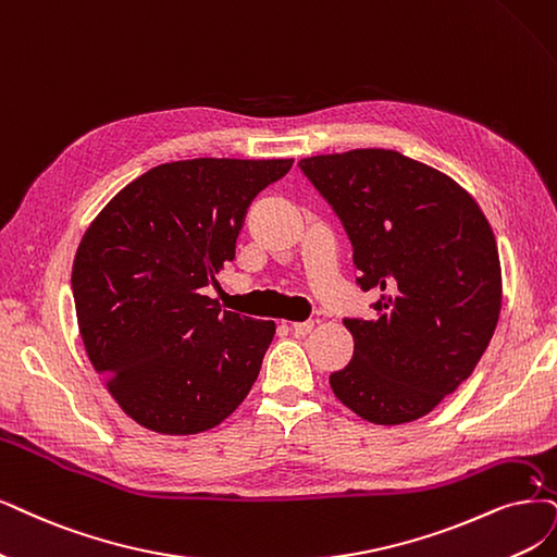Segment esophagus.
I'll return each instance as SVG.
<instances>
[{"mask_svg":"<svg viewBox=\"0 0 557 557\" xmlns=\"http://www.w3.org/2000/svg\"><path fill=\"white\" fill-rule=\"evenodd\" d=\"M292 331H294V335H298V337L310 335V333L314 331V321H294V323H292Z\"/></svg>","mask_w":557,"mask_h":557,"instance_id":"34e87169","label":"esophagus"}]
</instances>
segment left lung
<instances>
[{
    "label": "left lung",
    "mask_w": 557,
    "mask_h": 557,
    "mask_svg": "<svg viewBox=\"0 0 557 557\" xmlns=\"http://www.w3.org/2000/svg\"><path fill=\"white\" fill-rule=\"evenodd\" d=\"M354 243L374 319H344L354 358L335 397L374 424L413 422L463 383L496 331L503 271L480 203L447 174L389 149L300 160Z\"/></svg>",
    "instance_id": "1"
}]
</instances>
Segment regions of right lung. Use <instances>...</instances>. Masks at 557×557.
I'll return each mask as SVG.
<instances>
[{"instance_id":"obj_1","label":"right lung","mask_w":557,"mask_h":557,"mask_svg":"<svg viewBox=\"0 0 557 557\" xmlns=\"http://www.w3.org/2000/svg\"><path fill=\"white\" fill-rule=\"evenodd\" d=\"M294 158H195L131 181L82 236L73 298L85 351L123 413L168 436L209 431L250 393L273 321L206 286L236 255L247 206Z\"/></svg>"}]
</instances>
